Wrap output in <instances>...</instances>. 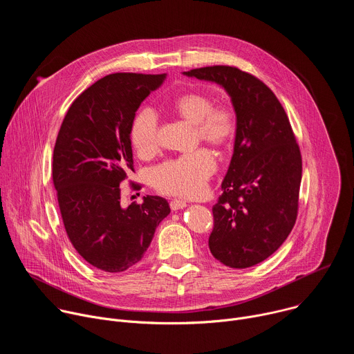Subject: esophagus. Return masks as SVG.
I'll return each instance as SVG.
<instances>
[{
  "instance_id": "1",
  "label": "esophagus",
  "mask_w": 354,
  "mask_h": 354,
  "mask_svg": "<svg viewBox=\"0 0 354 354\" xmlns=\"http://www.w3.org/2000/svg\"><path fill=\"white\" fill-rule=\"evenodd\" d=\"M169 206H171V210H174V212L182 210V209H185V207L187 206V201L180 200V198H174V200L171 201Z\"/></svg>"
}]
</instances>
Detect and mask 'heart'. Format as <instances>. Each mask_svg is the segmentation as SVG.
Masks as SVG:
<instances>
[{"label": "heart", "mask_w": 354, "mask_h": 354, "mask_svg": "<svg viewBox=\"0 0 354 354\" xmlns=\"http://www.w3.org/2000/svg\"><path fill=\"white\" fill-rule=\"evenodd\" d=\"M174 112L194 124L197 137L205 142L227 147L236 131V116L228 106H213V99L200 92H190L176 97ZM157 116L144 109L133 120L130 138L141 156L153 154L157 149ZM216 171V161L207 149L200 148L190 154L165 161L153 171L154 186L164 193L193 197L203 193L209 178Z\"/></svg>", "instance_id": "b5f03b06"}]
</instances>
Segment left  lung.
Masks as SVG:
<instances>
[{
	"label": "left lung",
	"mask_w": 354,
	"mask_h": 354,
	"mask_svg": "<svg viewBox=\"0 0 354 354\" xmlns=\"http://www.w3.org/2000/svg\"><path fill=\"white\" fill-rule=\"evenodd\" d=\"M220 85L236 116L234 153L213 206V257L234 269L255 266L281 246L298 210L302 162L288 118L261 80L230 66L185 71Z\"/></svg>",
	"instance_id": "left-lung-1"
}]
</instances>
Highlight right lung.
I'll return each instance as SVG.
<instances>
[{"mask_svg": "<svg viewBox=\"0 0 354 354\" xmlns=\"http://www.w3.org/2000/svg\"><path fill=\"white\" fill-rule=\"evenodd\" d=\"M167 74L116 73L96 81L70 106L53 153V182L67 235L78 254L109 273L137 265L171 213L160 196L120 206L133 169L130 130L142 100Z\"/></svg>", "mask_w": 354, "mask_h": 354, "instance_id": "1", "label": "right lung"}]
</instances>
